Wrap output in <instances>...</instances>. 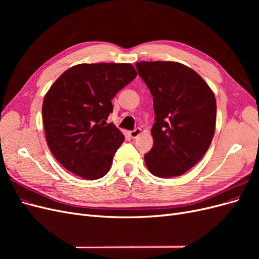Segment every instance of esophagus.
<instances>
[{"instance_id":"esophagus-1","label":"esophagus","mask_w":259,"mask_h":259,"mask_svg":"<svg viewBox=\"0 0 259 259\" xmlns=\"http://www.w3.org/2000/svg\"><path fill=\"white\" fill-rule=\"evenodd\" d=\"M140 133H142V130H140L139 127H137V128H135L134 131L130 132V136H131L133 139H135V138H137V137L140 135Z\"/></svg>"}]
</instances>
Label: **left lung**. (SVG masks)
<instances>
[{
    "mask_svg": "<svg viewBox=\"0 0 259 259\" xmlns=\"http://www.w3.org/2000/svg\"><path fill=\"white\" fill-rule=\"evenodd\" d=\"M136 68L150 90L155 113L146 165L158 177L183 175L202 159L214 137V93L197 72L178 62L142 61Z\"/></svg>",
    "mask_w": 259,
    "mask_h": 259,
    "instance_id": "1",
    "label": "left lung"
}]
</instances>
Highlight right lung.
<instances>
[{"label":"right lung","mask_w":259,"mask_h":259,"mask_svg":"<svg viewBox=\"0 0 259 259\" xmlns=\"http://www.w3.org/2000/svg\"><path fill=\"white\" fill-rule=\"evenodd\" d=\"M137 75L130 64H82L68 69L46 94L42 116L56 160L84 179L104 177L124 142L113 123L111 100Z\"/></svg>","instance_id":"obj_1"}]
</instances>
